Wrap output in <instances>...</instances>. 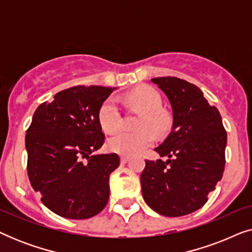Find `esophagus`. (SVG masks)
<instances>
[{
	"mask_svg": "<svg viewBox=\"0 0 252 252\" xmlns=\"http://www.w3.org/2000/svg\"><path fill=\"white\" fill-rule=\"evenodd\" d=\"M130 159V157L129 156H120V161H122V163H127V161H128Z\"/></svg>",
	"mask_w": 252,
	"mask_h": 252,
	"instance_id": "esophagus-1",
	"label": "esophagus"
}]
</instances>
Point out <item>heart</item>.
<instances>
[{
  "label": "heart",
  "mask_w": 252,
  "mask_h": 252,
  "mask_svg": "<svg viewBox=\"0 0 252 252\" xmlns=\"http://www.w3.org/2000/svg\"><path fill=\"white\" fill-rule=\"evenodd\" d=\"M125 101L130 108L142 113L135 133L119 132L108 140V149L112 153L133 156L142 153L154 142V134H163L170 127L171 118L161 109V97L156 89L143 86L128 93ZM98 122L105 133H113L122 126V113L116 99L109 97L101 105L98 111Z\"/></svg>",
  "instance_id": "b5f03b06"
}]
</instances>
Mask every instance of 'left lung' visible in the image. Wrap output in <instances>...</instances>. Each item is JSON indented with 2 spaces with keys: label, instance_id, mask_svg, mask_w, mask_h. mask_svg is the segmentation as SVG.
<instances>
[{
  "label": "left lung",
  "instance_id": "8db88e82",
  "mask_svg": "<svg viewBox=\"0 0 252 252\" xmlns=\"http://www.w3.org/2000/svg\"><path fill=\"white\" fill-rule=\"evenodd\" d=\"M167 96L173 126L157 147L161 159L146 160L141 173L144 201L165 217H181L201 209L225 168L227 133L216 106L197 86L175 77L151 79Z\"/></svg>",
  "mask_w": 252,
  "mask_h": 252
}]
</instances>
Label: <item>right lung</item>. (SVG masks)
I'll list each match as a JSON object with an SVG mask.
<instances>
[{"instance_id": "1", "label": "right lung", "mask_w": 252, "mask_h": 252, "mask_svg": "<svg viewBox=\"0 0 252 252\" xmlns=\"http://www.w3.org/2000/svg\"><path fill=\"white\" fill-rule=\"evenodd\" d=\"M113 89L75 86L57 93L37 106L26 130L31 185L43 204L64 218H92L109 201V177L119 156L93 153L104 143L98 111Z\"/></svg>"}]
</instances>
